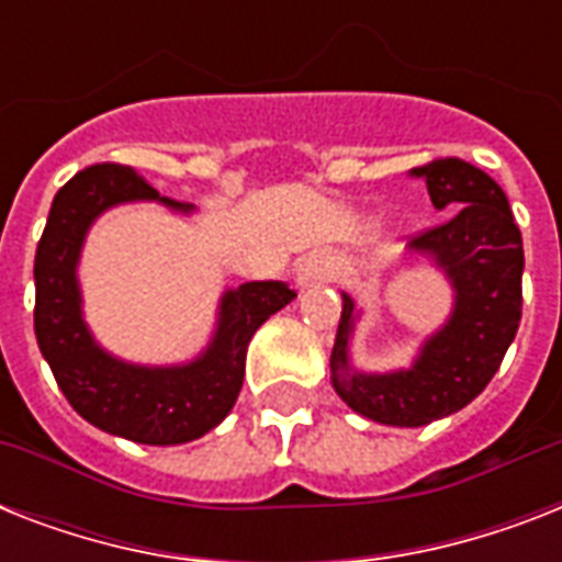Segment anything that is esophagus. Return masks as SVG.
Wrapping results in <instances>:
<instances>
[{
	"instance_id": "obj_1",
	"label": "esophagus",
	"mask_w": 562,
	"mask_h": 562,
	"mask_svg": "<svg viewBox=\"0 0 562 562\" xmlns=\"http://www.w3.org/2000/svg\"><path fill=\"white\" fill-rule=\"evenodd\" d=\"M326 271H329V259L326 254L315 250V254H308L297 268V285L300 289H308V285H317V282L326 280Z\"/></svg>"
}]
</instances>
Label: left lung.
Masks as SVG:
<instances>
[{
  "label": "left lung",
  "mask_w": 562,
  "mask_h": 562,
  "mask_svg": "<svg viewBox=\"0 0 562 562\" xmlns=\"http://www.w3.org/2000/svg\"><path fill=\"white\" fill-rule=\"evenodd\" d=\"M449 218L411 238L452 289V312L419 344L411 368L368 373L352 364V333L361 308L344 294L335 335L333 387L356 414L382 426L417 428L470 405L496 375L522 317V233L496 180L470 162L435 160L411 169Z\"/></svg>",
  "instance_id": "obj_1"
}]
</instances>
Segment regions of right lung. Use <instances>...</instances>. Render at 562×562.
Returning a JSON list of instances; mask_svg holds the SVG:
<instances>
[{"instance_id":"1","label":"right lung","mask_w":562,"mask_h":562,"mask_svg":"<svg viewBox=\"0 0 562 562\" xmlns=\"http://www.w3.org/2000/svg\"><path fill=\"white\" fill-rule=\"evenodd\" d=\"M151 201L192 215L131 166L101 162L78 171L52 201L34 256V335L40 352L78 414L108 435L145 446L198 440L227 417L245 379L247 344L297 297L289 282H241L218 300L210 344L183 364H134L108 352L83 321L78 265L87 233L113 206Z\"/></svg>"}]
</instances>
